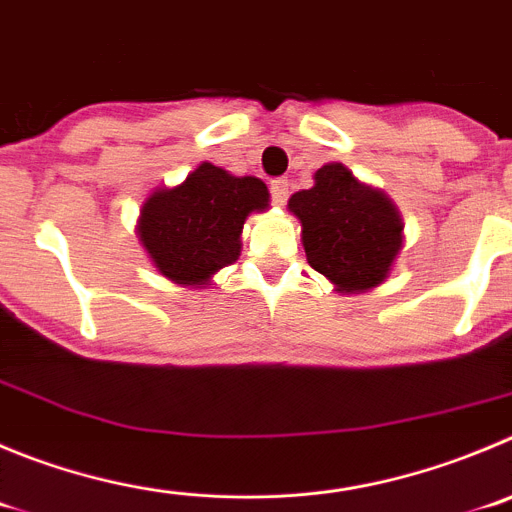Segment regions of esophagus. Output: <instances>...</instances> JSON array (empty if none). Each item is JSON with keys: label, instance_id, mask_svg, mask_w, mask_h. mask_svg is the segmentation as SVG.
I'll use <instances>...</instances> for the list:
<instances>
[{"label": "esophagus", "instance_id": "obj_1", "mask_svg": "<svg viewBox=\"0 0 512 512\" xmlns=\"http://www.w3.org/2000/svg\"><path fill=\"white\" fill-rule=\"evenodd\" d=\"M288 179H275L270 184V197H272V204H278V207H283L285 202H288Z\"/></svg>", "mask_w": 512, "mask_h": 512}]
</instances>
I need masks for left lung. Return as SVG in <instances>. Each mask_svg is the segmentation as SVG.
<instances>
[{
    "label": "left lung",
    "mask_w": 512,
    "mask_h": 512,
    "mask_svg": "<svg viewBox=\"0 0 512 512\" xmlns=\"http://www.w3.org/2000/svg\"><path fill=\"white\" fill-rule=\"evenodd\" d=\"M310 189L295 191L288 209L300 219L310 267L341 293H366L389 278L404 245V222L384 191L361 184L343 164L315 171Z\"/></svg>",
    "instance_id": "1"
}]
</instances>
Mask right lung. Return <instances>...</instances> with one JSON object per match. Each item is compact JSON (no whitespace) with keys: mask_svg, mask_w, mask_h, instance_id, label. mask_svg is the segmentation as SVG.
<instances>
[{"mask_svg":"<svg viewBox=\"0 0 512 512\" xmlns=\"http://www.w3.org/2000/svg\"><path fill=\"white\" fill-rule=\"evenodd\" d=\"M267 202L260 179L204 161L179 186L156 189L143 202L138 240L164 278L202 288L240 257L245 219L265 212Z\"/></svg>","mask_w":512,"mask_h":512,"instance_id":"right-lung-1","label":"right lung"}]
</instances>
